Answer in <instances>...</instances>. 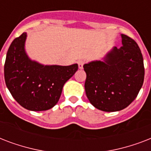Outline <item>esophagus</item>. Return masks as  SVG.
<instances>
[{"mask_svg":"<svg viewBox=\"0 0 151 151\" xmlns=\"http://www.w3.org/2000/svg\"><path fill=\"white\" fill-rule=\"evenodd\" d=\"M85 63V61L84 59H81L78 62V67L79 69H82L83 68V66H84V64Z\"/></svg>","mask_w":151,"mask_h":151,"instance_id":"1","label":"esophagus"}]
</instances>
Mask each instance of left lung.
<instances>
[{
    "mask_svg": "<svg viewBox=\"0 0 151 151\" xmlns=\"http://www.w3.org/2000/svg\"><path fill=\"white\" fill-rule=\"evenodd\" d=\"M122 47H114L103 61L83 66L88 99L95 107L106 112L127 107L138 96L144 81L140 48L130 37L122 34Z\"/></svg>",
    "mask_w": 151,
    "mask_h": 151,
    "instance_id": "obj_1",
    "label": "left lung"
}]
</instances>
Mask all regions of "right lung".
<instances>
[{"mask_svg":"<svg viewBox=\"0 0 151 151\" xmlns=\"http://www.w3.org/2000/svg\"><path fill=\"white\" fill-rule=\"evenodd\" d=\"M27 33L14 39L4 63V80L19 104L34 111L49 110L59 101L64 84L78 70L70 66H44L28 58L24 49Z\"/></svg>","mask_w":151,"mask_h":151,"instance_id":"add662e5","label":"right lung"}]
</instances>
